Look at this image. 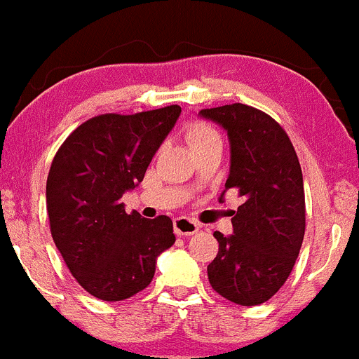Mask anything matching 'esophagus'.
Masks as SVG:
<instances>
[{
	"mask_svg": "<svg viewBox=\"0 0 359 359\" xmlns=\"http://www.w3.org/2000/svg\"><path fill=\"white\" fill-rule=\"evenodd\" d=\"M173 230H175L177 236H193V233L198 232V223L189 217H177L173 221Z\"/></svg>",
	"mask_w": 359,
	"mask_h": 359,
	"instance_id": "1",
	"label": "esophagus"
}]
</instances>
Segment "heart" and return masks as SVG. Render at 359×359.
<instances>
[{
	"label": "heart",
	"instance_id": "heart-1",
	"mask_svg": "<svg viewBox=\"0 0 359 359\" xmlns=\"http://www.w3.org/2000/svg\"><path fill=\"white\" fill-rule=\"evenodd\" d=\"M214 138H219L216 133V129L209 126L205 122H191L189 126L186 127V140L193 149L203 145V143L210 142Z\"/></svg>",
	"mask_w": 359,
	"mask_h": 359
}]
</instances>
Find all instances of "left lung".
<instances>
[{
  "label": "left lung",
  "mask_w": 359,
  "mask_h": 359,
  "mask_svg": "<svg viewBox=\"0 0 359 359\" xmlns=\"http://www.w3.org/2000/svg\"><path fill=\"white\" fill-rule=\"evenodd\" d=\"M229 133L230 175L225 189L244 202L232 217L233 233L214 232L219 250L207 266L212 289L243 306L274 296L299 255L306 226L301 164L285 129L246 104L202 109Z\"/></svg>",
  "instance_id": "obj_1"
}]
</instances>
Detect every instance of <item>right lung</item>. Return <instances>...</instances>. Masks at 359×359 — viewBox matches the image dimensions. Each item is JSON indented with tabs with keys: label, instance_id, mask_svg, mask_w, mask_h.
<instances>
[{
	"label": "right lung",
	"instance_id": "right-lung-1",
	"mask_svg": "<svg viewBox=\"0 0 359 359\" xmlns=\"http://www.w3.org/2000/svg\"><path fill=\"white\" fill-rule=\"evenodd\" d=\"M180 106L86 120L51 163L46 202L51 236L79 285L102 301H123L150 285L156 259L175 243L168 216L126 212L120 198L136 187Z\"/></svg>",
	"mask_w": 359,
	"mask_h": 359
}]
</instances>
